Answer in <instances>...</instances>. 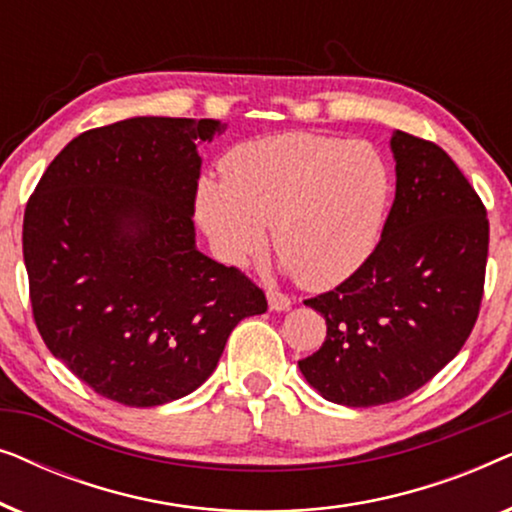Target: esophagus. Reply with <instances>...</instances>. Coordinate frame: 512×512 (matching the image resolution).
<instances>
[{
	"instance_id": "34e87169",
	"label": "esophagus",
	"mask_w": 512,
	"mask_h": 512,
	"mask_svg": "<svg viewBox=\"0 0 512 512\" xmlns=\"http://www.w3.org/2000/svg\"><path fill=\"white\" fill-rule=\"evenodd\" d=\"M265 296H268L270 310H275V312H284V310H289V307L293 305L289 296H284V293H279V291H275V289L265 291Z\"/></svg>"
}]
</instances>
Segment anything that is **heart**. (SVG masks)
Listing matches in <instances>:
<instances>
[{"label":"heart","mask_w":512,"mask_h":512,"mask_svg":"<svg viewBox=\"0 0 512 512\" xmlns=\"http://www.w3.org/2000/svg\"><path fill=\"white\" fill-rule=\"evenodd\" d=\"M389 172L366 142L289 132L233 149L223 181H202L198 219L216 251L242 265L272 249L300 284L324 289L373 254L389 202Z\"/></svg>","instance_id":"b5f03b06"}]
</instances>
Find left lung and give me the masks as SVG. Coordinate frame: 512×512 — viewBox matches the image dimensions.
I'll use <instances>...</instances> for the list:
<instances>
[{
  "instance_id": "1",
  "label": "left lung",
  "mask_w": 512,
  "mask_h": 512,
  "mask_svg": "<svg viewBox=\"0 0 512 512\" xmlns=\"http://www.w3.org/2000/svg\"><path fill=\"white\" fill-rule=\"evenodd\" d=\"M396 198L366 263L305 300L326 340L300 373L326 401L370 408L401 401L440 373L480 312L489 221L447 153L396 130Z\"/></svg>"
}]
</instances>
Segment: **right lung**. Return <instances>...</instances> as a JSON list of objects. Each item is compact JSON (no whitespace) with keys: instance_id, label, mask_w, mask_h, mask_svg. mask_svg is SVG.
<instances>
[{"instance_id":"right-lung-1","label":"right lung","mask_w":512,"mask_h":512,"mask_svg":"<svg viewBox=\"0 0 512 512\" xmlns=\"http://www.w3.org/2000/svg\"><path fill=\"white\" fill-rule=\"evenodd\" d=\"M226 123L137 116L74 137L23 221L37 328L95 394L153 408L214 373L228 335L268 310L237 268L195 247L200 142Z\"/></svg>"}]
</instances>
